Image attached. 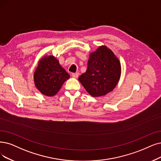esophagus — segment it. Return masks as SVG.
<instances>
[{
	"mask_svg": "<svg viewBox=\"0 0 161 161\" xmlns=\"http://www.w3.org/2000/svg\"><path fill=\"white\" fill-rule=\"evenodd\" d=\"M71 76H72V77H73V78H75V79H76V78H78V76H79V73H72Z\"/></svg>",
	"mask_w": 161,
	"mask_h": 161,
	"instance_id": "esophagus-1",
	"label": "esophagus"
}]
</instances>
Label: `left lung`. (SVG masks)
Wrapping results in <instances>:
<instances>
[{
  "instance_id": "8db88e82",
  "label": "left lung",
  "mask_w": 161,
  "mask_h": 161,
  "mask_svg": "<svg viewBox=\"0 0 161 161\" xmlns=\"http://www.w3.org/2000/svg\"><path fill=\"white\" fill-rule=\"evenodd\" d=\"M121 64L113 51L101 46L90 53L86 71L79 80L93 97L105 96L118 85L121 76Z\"/></svg>"
}]
</instances>
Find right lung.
Wrapping results in <instances>:
<instances>
[{
  "mask_svg": "<svg viewBox=\"0 0 161 161\" xmlns=\"http://www.w3.org/2000/svg\"><path fill=\"white\" fill-rule=\"evenodd\" d=\"M69 77V73L54 56L44 55L38 62L34 74V80L36 88L42 94L53 96Z\"/></svg>",
  "mask_w": 161,
  "mask_h": 161,
  "instance_id": "1",
  "label": "right lung"
}]
</instances>
